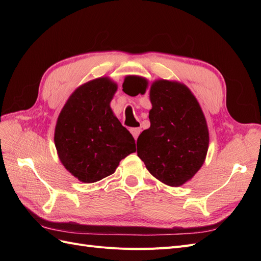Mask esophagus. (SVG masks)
<instances>
[{
  "instance_id": "esophagus-1",
  "label": "esophagus",
  "mask_w": 261,
  "mask_h": 261,
  "mask_svg": "<svg viewBox=\"0 0 261 261\" xmlns=\"http://www.w3.org/2000/svg\"><path fill=\"white\" fill-rule=\"evenodd\" d=\"M130 133H132V135L134 136V138H135V139H137V138H138V136H139V134L141 133V129H140L139 127H135V128H130Z\"/></svg>"
}]
</instances>
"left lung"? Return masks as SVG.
<instances>
[{"label": "left lung", "mask_w": 261, "mask_h": 261, "mask_svg": "<svg viewBox=\"0 0 261 261\" xmlns=\"http://www.w3.org/2000/svg\"><path fill=\"white\" fill-rule=\"evenodd\" d=\"M145 78L127 76L123 91L145 93ZM150 127L137 139V154L151 174L177 187L191 179L206 159L209 132L202 110L183 84L159 80L150 87Z\"/></svg>", "instance_id": "left-lung-1"}]
</instances>
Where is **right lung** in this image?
<instances>
[{
	"label": "right lung",
	"instance_id": "obj_1",
	"mask_svg": "<svg viewBox=\"0 0 261 261\" xmlns=\"http://www.w3.org/2000/svg\"><path fill=\"white\" fill-rule=\"evenodd\" d=\"M116 89L108 77L86 83L70 94L59 115L54 133L59 158L84 183L113 174L120 161L136 151L135 139L110 108Z\"/></svg>",
	"mask_w": 261,
	"mask_h": 261
}]
</instances>
